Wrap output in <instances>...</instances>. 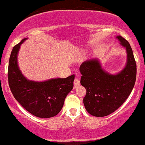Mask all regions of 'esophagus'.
Listing matches in <instances>:
<instances>
[{
	"instance_id": "esophagus-1",
	"label": "esophagus",
	"mask_w": 145,
	"mask_h": 145,
	"mask_svg": "<svg viewBox=\"0 0 145 145\" xmlns=\"http://www.w3.org/2000/svg\"><path fill=\"white\" fill-rule=\"evenodd\" d=\"M81 83H80V81L77 78H76L74 81V87H78V86H80Z\"/></svg>"
}]
</instances>
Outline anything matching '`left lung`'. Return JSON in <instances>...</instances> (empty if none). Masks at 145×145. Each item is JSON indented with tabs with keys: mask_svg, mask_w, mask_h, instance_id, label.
Listing matches in <instances>:
<instances>
[{
	"mask_svg": "<svg viewBox=\"0 0 145 145\" xmlns=\"http://www.w3.org/2000/svg\"><path fill=\"white\" fill-rule=\"evenodd\" d=\"M117 39L126 48L127 64L116 75L104 71L97 59L84 62L80 67L81 84L86 89L83 104L89 114L97 117L109 115L123 104L135 85L137 66L132 48L122 36Z\"/></svg>",
	"mask_w": 145,
	"mask_h": 145,
	"instance_id": "left-lung-1",
	"label": "left lung"
}]
</instances>
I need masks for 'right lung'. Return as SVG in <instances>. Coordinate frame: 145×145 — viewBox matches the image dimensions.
<instances>
[{"instance_id":"right-lung-1","label":"right lung","mask_w":145,"mask_h":145,"mask_svg":"<svg viewBox=\"0 0 145 145\" xmlns=\"http://www.w3.org/2000/svg\"><path fill=\"white\" fill-rule=\"evenodd\" d=\"M26 39L14 45L11 52L8 71L10 90L17 102L29 113L39 118L53 117L60 112L66 97L73 89L74 75L44 82L27 80L17 65L18 51Z\"/></svg>"}]
</instances>
